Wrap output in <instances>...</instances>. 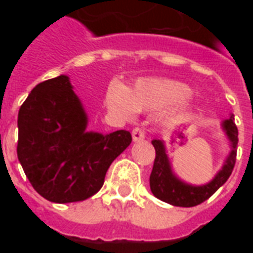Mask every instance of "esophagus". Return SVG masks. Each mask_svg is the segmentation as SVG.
<instances>
[{
	"label": "esophagus",
	"instance_id": "34e87169",
	"mask_svg": "<svg viewBox=\"0 0 253 253\" xmlns=\"http://www.w3.org/2000/svg\"><path fill=\"white\" fill-rule=\"evenodd\" d=\"M131 135L132 139H134L135 142H137V141H142L143 138H145V130L141 128V127H135V128H132Z\"/></svg>",
	"mask_w": 253,
	"mask_h": 253
}]
</instances>
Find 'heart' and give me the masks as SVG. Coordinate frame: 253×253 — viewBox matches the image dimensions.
Instances as JSON below:
<instances>
[{
  "label": "heart",
  "mask_w": 253,
  "mask_h": 253,
  "mask_svg": "<svg viewBox=\"0 0 253 253\" xmlns=\"http://www.w3.org/2000/svg\"><path fill=\"white\" fill-rule=\"evenodd\" d=\"M191 94L188 85L168 78H143L131 90L119 83H112L107 90L105 103L111 112L131 119L138 111H152L179 104Z\"/></svg>",
  "instance_id": "b5f03b06"
}]
</instances>
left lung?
<instances>
[{
  "instance_id": "1",
  "label": "left lung",
  "mask_w": 253,
  "mask_h": 253,
  "mask_svg": "<svg viewBox=\"0 0 253 253\" xmlns=\"http://www.w3.org/2000/svg\"><path fill=\"white\" fill-rule=\"evenodd\" d=\"M222 127L230 141L232 150L223 164L222 169L218 172L210 183H207L205 186H191V184L181 181L180 179H177L170 168V163L167 156V152H165L164 142L160 139L152 141L154 149H156V159H154L153 169L150 173V190L156 198H159L160 201L167 202L169 205H173V206H198L207 201L219 187L226 183L229 176L232 175V170L236 164L237 142H239V131L234 125L233 115L223 122Z\"/></svg>"
}]
</instances>
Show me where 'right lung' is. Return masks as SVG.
<instances>
[{"label": "right lung", "instance_id": "obj_1", "mask_svg": "<svg viewBox=\"0 0 253 253\" xmlns=\"http://www.w3.org/2000/svg\"><path fill=\"white\" fill-rule=\"evenodd\" d=\"M88 116L67 76L38 84L20 107L17 157L35 191L55 203L81 202L104 184L131 134L86 131Z\"/></svg>", "mask_w": 253, "mask_h": 253}]
</instances>
